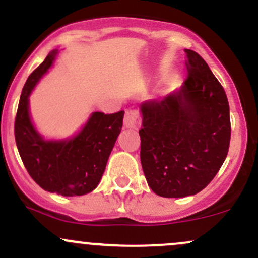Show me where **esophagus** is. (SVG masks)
I'll use <instances>...</instances> for the list:
<instances>
[{"mask_svg": "<svg viewBox=\"0 0 258 258\" xmlns=\"http://www.w3.org/2000/svg\"><path fill=\"white\" fill-rule=\"evenodd\" d=\"M124 126L128 129H138L140 126V116L137 110L128 109L124 116Z\"/></svg>", "mask_w": 258, "mask_h": 258, "instance_id": "34e87169", "label": "esophagus"}]
</instances>
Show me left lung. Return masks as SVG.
I'll use <instances>...</instances> for the list:
<instances>
[{
	"label": "left lung",
	"mask_w": 258,
	"mask_h": 258,
	"mask_svg": "<svg viewBox=\"0 0 258 258\" xmlns=\"http://www.w3.org/2000/svg\"><path fill=\"white\" fill-rule=\"evenodd\" d=\"M187 78L163 100L139 105L140 160L149 187L163 198L200 192L224 164L231 137L230 107L208 63L185 49Z\"/></svg>",
	"instance_id": "8db88e82"
}]
</instances>
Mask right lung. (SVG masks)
Returning a JSON list of instances; mask_svg holds the SVG:
<instances>
[{
    "label": "right lung",
    "instance_id": "1",
    "mask_svg": "<svg viewBox=\"0 0 258 258\" xmlns=\"http://www.w3.org/2000/svg\"><path fill=\"white\" fill-rule=\"evenodd\" d=\"M57 54L58 49L52 50L23 87L15 121L16 144L28 174L43 190L62 196H82L92 192L100 182L123 126L124 111H93L72 137L43 138L32 121L30 95Z\"/></svg>",
    "mask_w": 258,
    "mask_h": 258
}]
</instances>
